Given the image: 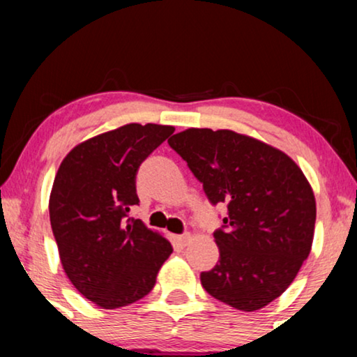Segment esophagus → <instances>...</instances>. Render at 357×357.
Here are the masks:
<instances>
[{
    "label": "esophagus",
    "instance_id": "34e87169",
    "mask_svg": "<svg viewBox=\"0 0 357 357\" xmlns=\"http://www.w3.org/2000/svg\"><path fill=\"white\" fill-rule=\"evenodd\" d=\"M190 238H192V236H190V234L187 232V234H182V236H177V237H175V241H177V242L180 243V245H187Z\"/></svg>",
    "mask_w": 357,
    "mask_h": 357
}]
</instances>
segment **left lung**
<instances>
[{
	"instance_id": "8db88e82",
	"label": "left lung",
	"mask_w": 357,
	"mask_h": 357,
	"mask_svg": "<svg viewBox=\"0 0 357 357\" xmlns=\"http://www.w3.org/2000/svg\"><path fill=\"white\" fill-rule=\"evenodd\" d=\"M169 146L211 204H227L224 226L214 231L219 261L202 273L203 287L237 310L268 305L310 253L317 208L305 175L282 151L231 130L188 128Z\"/></svg>"
}]
</instances>
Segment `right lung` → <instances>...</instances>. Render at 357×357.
Instances as JSON below:
<instances>
[{"label":"right lung","instance_id":"1","mask_svg":"<svg viewBox=\"0 0 357 357\" xmlns=\"http://www.w3.org/2000/svg\"><path fill=\"white\" fill-rule=\"evenodd\" d=\"M175 131L167 125L130 123L73 148L58 169L50 222L73 286L102 309H119L149 294L172 245L139 219L136 174Z\"/></svg>","mask_w":357,"mask_h":357}]
</instances>
